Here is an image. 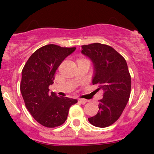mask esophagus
Returning <instances> with one entry per match:
<instances>
[{
	"instance_id": "34e87169",
	"label": "esophagus",
	"mask_w": 154,
	"mask_h": 154,
	"mask_svg": "<svg viewBox=\"0 0 154 154\" xmlns=\"http://www.w3.org/2000/svg\"><path fill=\"white\" fill-rule=\"evenodd\" d=\"M78 101L80 102L81 104H85V103H86L87 102V100H86V99H79Z\"/></svg>"
}]
</instances>
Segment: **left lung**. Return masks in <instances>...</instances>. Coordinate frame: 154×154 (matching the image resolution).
<instances>
[{"mask_svg":"<svg viewBox=\"0 0 154 154\" xmlns=\"http://www.w3.org/2000/svg\"><path fill=\"white\" fill-rule=\"evenodd\" d=\"M81 53L94 65L92 84L103 91L98 112L88 120L97 127L114 124L123 112L131 91V77L125 59L114 48L100 43L82 46Z\"/></svg>","mask_w":154,"mask_h":154,"instance_id":"8db88e82","label":"left lung"}]
</instances>
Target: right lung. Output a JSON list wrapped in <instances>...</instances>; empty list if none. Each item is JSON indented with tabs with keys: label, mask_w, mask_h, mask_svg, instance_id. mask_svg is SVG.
Masks as SVG:
<instances>
[{
	"label": "right lung",
	"mask_w": 154,
	"mask_h": 154,
	"mask_svg": "<svg viewBox=\"0 0 154 154\" xmlns=\"http://www.w3.org/2000/svg\"><path fill=\"white\" fill-rule=\"evenodd\" d=\"M75 49L47 45L36 50L23 68L20 89L25 106L34 119L46 127L63 125L69 108L77 102L76 99L49 92L57 69Z\"/></svg>",
	"instance_id": "add662e5"
}]
</instances>
